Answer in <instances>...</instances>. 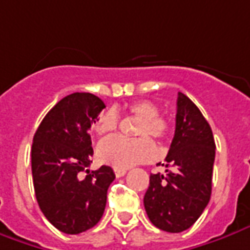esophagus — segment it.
Returning <instances> with one entry per match:
<instances>
[{
    "label": "esophagus",
    "instance_id": "1",
    "mask_svg": "<svg viewBox=\"0 0 250 250\" xmlns=\"http://www.w3.org/2000/svg\"><path fill=\"white\" fill-rule=\"evenodd\" d=\"M125 172H127V169H125V168H115V175H116L118 178L123 176Z\"/></svg>",
    "mask_w": 250,
    "mask_h": 250
}]
</instances>
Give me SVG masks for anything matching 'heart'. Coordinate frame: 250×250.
<instances>
[{
	"mask_svg": "<svg viewBox=\"0 0 250 250\" xmlns=\"http://www.w3.org/2000/svg\"><path fill=\"white\" fill-rule=\"evenodd\" d=\"M128 112L134 118L141 119L137 135L141 138H125V137H109L100 142L97 147L98 159L113 166L115 168H128L139 163L152 160L156 154V146L152 139L167 138L169 125L164 118L159 116V106L147 100L135 101L128 105ZM119 125V113L115 108L103 112L94 123V131L98 135H106L113 132Z\"/></svg>",
	"mask_w": 250,
	"mask_h": 250,
	"instance_id": "heart-1",
	"label": "heart"
}]
</instances>
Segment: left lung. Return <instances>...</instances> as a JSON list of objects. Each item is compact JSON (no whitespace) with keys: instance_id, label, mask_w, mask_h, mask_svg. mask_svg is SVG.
Returning <instances> with one entry per match:
<instances>
[{"instance_id":"left-lung-1","label":"left lung","mask_w":250,"mask_h":250,"mask_svg":"<svg viewBox=\"0 0 250 250\" xmlns=\"http://www.w3.org/2000/svg\"><path fill=\"white\" fill-rule=\"evenodd\" d=\"M215 141L196 104L178 93L176 125L166 157V174H150L144 205L157 229L181 232L196 223L212 191Z\"/></svg>"}]
</instances>
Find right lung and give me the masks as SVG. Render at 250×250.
Listing matches in <instances>:
<instances>
[{
  "label": "right lung",
  "mask_w": 250,
  "mask_h": 250,
  "mask_svg": "<svg viewBox=\"0 0 250 250\" xmlns=\"http://www.w3.org/2000/svg\"><path fill=\"white\" fill-rule=\"evenodd\" d=\"M104 108L94 94H69L47 112L32 139L37 201L45 218L65 234H79L100 222L115 179L108 166L86 169L93 156L89 130Z\"/></svg>",
  "instance_id": "right-lung-1"
}]
</instances>
